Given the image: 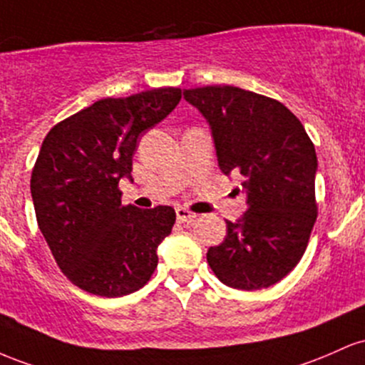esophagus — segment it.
<instances>
[{
  "mask_svg": "<svg viewBox=\"0 0 365 365\" xmlns=\"http://www.w3.org/2000/svg\"><path fill=\"white\" fill-rule=\"evenodd\" d=\"M175 215H178V222H181V224H191L196 219V214L186 210V208H182V207L175 208Z\"/></svg>",
  "mask_w": 365,
  "mask_h": 365,
  "instance_id": "34e87169",
  "label": "esophagus"
}]
</instances>
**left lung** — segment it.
<instances>
[{
	"label": "left lung",
	"mask_w": 365,
	"mask_h": 365,
	"mask_svg": "<svg viewBox=\"0 0 365 365\" xmlns=\"http://www.w3.org/2000/svg\"><path fill=\"white\" fill-rule=\"evenodd\" d=\"M210 128L217 163L243 175L248 208L210 247L215 276L236 289L276 284L294 269L309 243L317 205V155L304 125L279 101L235 86L184 89Z\"/></svg>",
	"instance_id": "obj_1"
}]
</instances>
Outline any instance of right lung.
Segmentation results:
<instances>
[{
    "label": "right lung",
    "mask_w": 365,
    "mask_h": 365,
    "mask_svg": "<svg viewBox=\"0 0 365 365\" xmlns=\"http://www.w3.org/2000/svg\"><path fill=\"white\" fill-rule=\"evenodd\" d=\"M181 101L179 88L105 98L56 124L36 160L31 193L41 232L72 284L124 297L157 269L158 245L175 222L172 207L122 205L141 134Z\"/></svg>",
    "instance_id": "right-lung-1"
}]
</instances>
